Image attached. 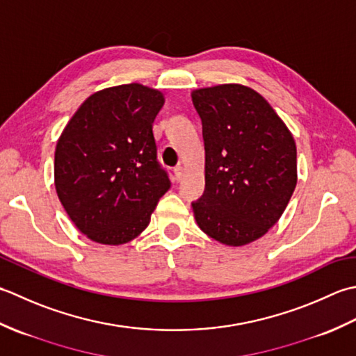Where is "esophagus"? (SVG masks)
<instances>
[{
	"mask_svg": "<svg viewBox=\"0 0 356 356\" xmlns=\"http://www.w3.org/2000/svg\"><path fill=\"white\" fill-rule=\"evenodd\" d=\"M173 173H175V178L179 181L181 178L184 177V173H186V169H184V165H181V164H178L175 169H173Z\"/></svg>",
	"mask_w": 356,
	"mask_h": 356,
	"instance_id": "1",
	"label": "esophagus"
}]
</instances>
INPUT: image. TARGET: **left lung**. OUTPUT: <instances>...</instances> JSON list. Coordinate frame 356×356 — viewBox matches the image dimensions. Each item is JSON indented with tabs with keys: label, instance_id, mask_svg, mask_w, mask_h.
I'll return each instance as SVG.
<instances>
[{
	"label": "left lung",
	"instance_id": "left-lung-1",
	"mask_svg": "<svg viewBox=\"0 0 356 356\" xmlns=\"http://www.w3.org/2000/svg\"><path fill=\"white\" fill-rule=\"evenodd\" d=\"M202 122L206 188L192 202L210 238L245 245L266 235L296 186L295 140L272 106L243 84L192 92Z\"/></svg>",
	"mask_w": 356,
	"mask_h": 356
}]
</instances>
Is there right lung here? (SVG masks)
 <instances>
[{"mask_svg":"<svg viewBox=\"0 0 356 356\" xmlns=\"http://www.w3.org/2000/svg\"><path fill=\"white\" fill-rule=\"evenodd\" d=\"M163 104V93L147 86L107 87L87 98L64 127L55 149V188L69 218L92 241H132L170 188L152 132Z\"/></svg>","mask_w":356,"mask_h":356,"instance_id":"1","label":"right lung"}]
</instances>
